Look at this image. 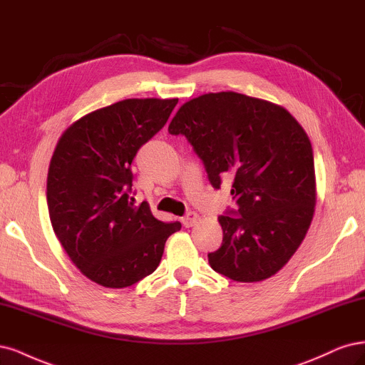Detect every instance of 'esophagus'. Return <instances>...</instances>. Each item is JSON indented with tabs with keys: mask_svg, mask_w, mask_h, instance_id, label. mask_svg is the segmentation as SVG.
<instances>
[{
	"mask_svg": "<svg viewBox=\"0 0 365 365\" xmlns=\"http://www.w3.org/2000/svg\"><path fill=\"white\" fill-rule=\"evenodd\" d=\"M197 221H198L197 212H187V214L182 218V225H183L185 227H192Z\"/></svg>",
	"mask_w": 365,
	"mask_h": 365,
	"instance_id": "34e87169",
	"label": "esophagus"
}]
</instances>
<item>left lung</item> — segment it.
Wrapping results in <instances>:
<instances>
[{"label": "left lung", "mask_w": 365, "mask_h": 365, "mask_svg": "<svg viewBox=\"0 0 365 365\" xmlns=\"http://www.w3.org/2000/svg\"><path fill=\"white\" fill-rule=\"evenodd\" d=\"M168 132L187 139L215 190L233 178L237 209L218 217L222 242L207 255L210 267L237 282L276 274L314 217V155L302 125L277 104L217 92L185 103Z\"/></svg>", "instance_id": "1"}]
</instances>
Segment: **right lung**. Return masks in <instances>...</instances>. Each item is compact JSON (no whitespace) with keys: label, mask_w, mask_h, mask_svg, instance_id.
Segmentation results:
<instances>
[{"label":"right lung","mask_w":365,"mask_h":365,"mask_svg":"<svg viewBox=\"0 0 365 365\" xmlns=\"http://www.w3.org/2000/svg\"><path fill=\"white\" fill-rule=\"evenodd\" d=\"M178 98H128L85 115L58 139L46 179L56 237L76 267L106 288H125L158 268L179 221L135 205L132 162L168 121Z\"/></svg>","instance_id":"1"}]
</instances>
